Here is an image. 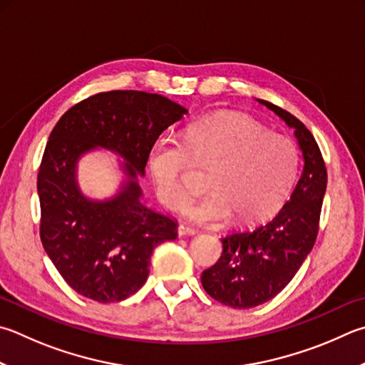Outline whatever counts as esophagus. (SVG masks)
<instances>
[{
  "label": "esophagus",
  "instance_id": "esophagus-1",
  "mask_svg": "<svg viewBox=\"0 0 365 365\" xmlns=\"http://www.w3.org/2000/svg\"><path fill=\"white\" fill-rule=\"evenodd\" d=\"M177 231H178V236H195V235H197V230L188 227V225H178Z\"/></svg>",
  "mask_w": 365,
  "mask_h": 365
}]
</instances>
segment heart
I'll return each instance as SVG.
<instances>
[{"label": "heart", "instance_id": "1", "mask_svg": "<svg viewBox=\"0 0 365 365\" xmlns=\"http://www.w3.org/2000/svg\"><path fill=\"white\" fill-rule=\"evenodd\" d=\"M190 160L212 168L205 182L209 193L183 209L197 223L225 222L231 215L242 223L262 220L284 201L297 174V151L287 137L237 115L202 119L185 132L183 145L160 138L150 148V177L170 210L188 197Z\"/></svg>", "mask_w": 365, "mask_h": 365}]
</instances>
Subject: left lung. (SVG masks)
<instances>
[{
    "mask_svg": "<svg viewBox=\"0 0 365 365\" xmlns=\"http://www.w3.org/2000/svg\"><path fill=\"white\" fill-rule=\"evenodd\" d=\"M295 130L303 155V170L289 201L267 223L222 237L218 262L202 271L205 292L227 307L246 309L274 298L292 281L314 246L322 200L327 188V169L314 137L300 119L267 101Z\"/></svg>",
    "mask_w": 365,
    "mask_h": 365,
    "instance_id": "left-lung-1",
    "label": "left lung"
}]
</instances>
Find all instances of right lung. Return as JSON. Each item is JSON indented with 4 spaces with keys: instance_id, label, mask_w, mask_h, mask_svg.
<instances>
[{
    "instance_id": "1",
    "label": "right lung",
    "mask_w": 365,
    "mask_h": 365,
    "mask_svg": "<svg viewBox=\"0 0 365 365\" xmlns=\"http://www.w3.org/2000/svg\"><path fill=\"white\" fill-rule=\"evenodd\" d=\"M187 108L160 94L110 91L84 98L58 119L38 172L46 254L65 282L98 303L121 302L140 289L158 244L177 237V220L142 202L137 174L150 148ZM97 146L125 160V182L107 202L88 200L76 164Z\"/></svg>"
}]
</instances>
